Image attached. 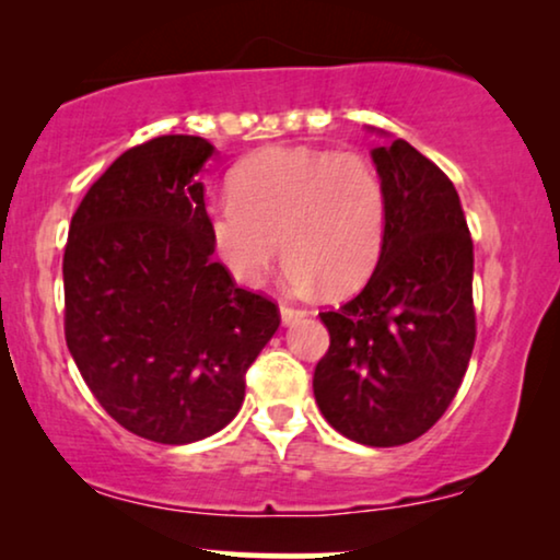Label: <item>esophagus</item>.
<instances>
[{"instance_id": "34e87169", "label": "esophagus", "mask_w": 560, "mask_h": 560, "mask_svg": "<svg viewBox=\"0 0 560 560\" xmlns=\"http://www.w3.org/2000/svg\"><path fill=\"white\" fill-rule=\"evenodd\" d=\"M280 316H282V324H295L298 318L305 316L303 308H298V305H290V303H280Z\"/></svg>"}]
</instances>
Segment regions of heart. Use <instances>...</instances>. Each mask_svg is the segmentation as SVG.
Here are the masks:
<instances>
[{
	"instance_id": "obj_1",
	"label": "heart",
	"mask_w": 560,
	"mask_h": 560,
	"mask_svg": "<svg viewBox=\"0 0 560 560\" xmlns=\"http://www.w3.org/2000/svg\"><path fill=\"white\" fill-rule=\"evenodd\" d=\"M209 234L244 285L259 282L282 242L293 285L320 280L328 293H347L385 247L387 190L354 150L267 148L236 165L229 194L209 206Z\"/></svg>"
}]
</instances>
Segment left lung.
<instances>
[{
    "label": "left lung",
    "mask_w": 560,
    "mask_h": 560,
    "mask_svg": "<svg viewBox=\"0 0 560 560\" xmlns=\"http://www.w3.org/2000/svg\"><path fill=\"white\" fill-rule=\"evenodd\" d=\"M387 234L362 293L318 313L331 336L313 372L324 418L364 446H402L435 425L469 366L474 244L454 183L405 140L372 150Z\"/></svg>",
    "instance_id": "left-lung-1"
}]
</instances>
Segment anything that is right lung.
<instances>
[{
	"label": "right lung",
	"instance_id": "add662e5",
	"mask_svg": "<svg viewBox=\"0 0 560 560\" xmlns=\"http://www.w3.org/2000/svg\"><path fill=\"white\" fill-rule=\"evenodd\" d=\"M211 152L190 135L121 152L75 209L63 255L66 343L83 382L121 428L171 446L240 412L280 326L272 298L213 262L196 180Z\"/></svg>",
	"mask_w": 560,
	"mask_h": 560
}]
</instances>
